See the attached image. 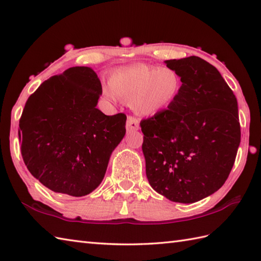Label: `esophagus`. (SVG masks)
<instances>
[{"mask_svg": "<svg viewBox=\"0 0 261 261\" xmlns=\"http://www.w3.org/2000/svg\"><path fill=\"white\" fill-rule=\"evenodd\" d=\"M139 129V120L134 118V116H127L126 119V130L136 131Z\"/></svg>", "mask_w": 261, "mask_h": 261, "instance_id": "1", "label": "esophagus"}]
</instances>
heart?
<instances>
[{
	"label": "heart",
	"mask_w": 261,
	"mask_h": 261,
	"mask_svg": "<svg viewBox=\"0 0 261 261\" xmlns=\"http://www.w3.org/2000/svg\"><path fill=\"white\" fill-rule=\"evenodd\" d=\"M105 95L129 102L140 115L151 116L170 108L180 91L179 75L169 67H151L143 64L127 66L113 71Z\"/></svg>",
	"instance_id": "1"
}]
</instances>
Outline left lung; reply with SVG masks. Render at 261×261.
<instances>
[{"mask_svg": "<svg viewBox=\"0 0 261 261\" xmlns=\"http://www.w3.org/2000/svg\"><path fill=\"white\" fill-rule=\"evenodd\" d=\"M165 64L179 75L181 86L170 108L140 122L146 175L169 201L194 203L220 190L233 167L241 139L238 102L204 59Z\"/></svg>", "mask_w": 261, "mask_h": 261, "instance_id": "1", "label": "left lung"}]
</instances>
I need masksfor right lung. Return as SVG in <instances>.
Segmentation results:
<instances>
[{
  "mask_svg": "<svg viewBox=\"0 0 261 261\" xmlns=\"http://www.w3.org/2000/svg\"><path fill=\"white\" fill-rule=\"evenodd\" d=\"M101 95L95 71L77 66L45 81L28 98L19 123L22 158L49 190L80 197L102 182L125 135L126 116L96 109Z\"/></svg>",
  "mask_w": 261,
  "mask_h": 261,
  "instance_id": "add662e5",
  "label": "right lung"
}]
</instances>
